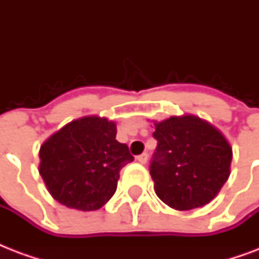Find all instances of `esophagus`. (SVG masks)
Segmentation results:
<instances>
[{"label":"esophagus","instance_id":"esophagus-1","mask_svg":"<svg viewBox=\"0 0 259 259\" xmlns=\"http://www.w3.org/2000/svg\"><path fill=\"white\" fill-rule=\"evenodd\" d=\"M148 157H149V156H148V153H142V154H140V156H137V160L141 162V164H145V162L148 161Z\"/></svg>","mask_w":259,"mask_h":259}]
</instances>
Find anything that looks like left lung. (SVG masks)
<instances>
[{"label":"left lung","instance_id":"8db88e82","mask_svg":"<svg viewBox=\"0 0 259 259\" xmlns=\"http://www.w3.org/2000/svg\"><path fill=\"white\" fill-rule=\"evenodd\" d=\"M157 146L150 161L154 191L179 211L209 203L230 176L233 150L223 134L193 115L154 123Z\"/></svg>","mask_w":259,"mask_h":259}]
</instances>
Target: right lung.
<instances>
[{"instance_id":"add662e5","label":"right lung","mask_w":259,"mask_h":259,"mask_svg":"<svg viewBox=\"0 0 259 259\" xmlns=\"http://www.w3.org/2000/svg\"><path fill=\"white\" fill-rule=\"evenodd\" d=\"M115 136L114 122L86 117L42 144L38 172L55 200L68 208L94 211L111 199L119 170L134 160Z\"/></svg>"}]
</instances>
